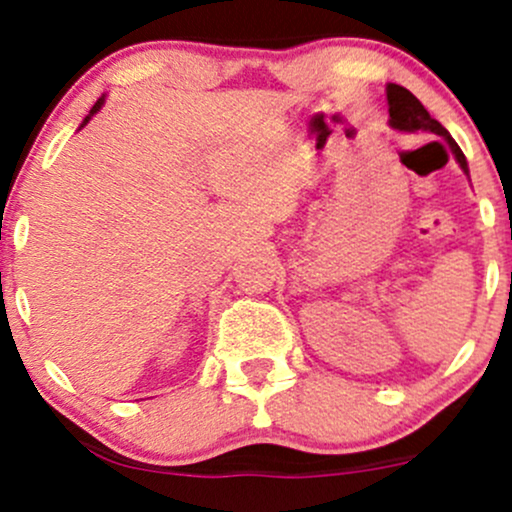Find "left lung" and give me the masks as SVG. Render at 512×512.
Returning a JSON list of instances; mask_svg holds the SVG:
<instances>
[{"label": "left lung", "instance_id": "obj_1", "mask_svg": "<svg viewBox=\"0 0 512 512\" xmlns=\"http://www.w3.org/2000/svg\"><path fill=\"white\" fill-rule=\"evenodd\" d=\"M387 103H390V125L392 127L404 129V132L426 129V132H433V134H440V137H445L448 139L452 154H455V158H457V163H460L464 173H467V158H464L462 149L455 144V139L450 137L448 129L428 115V110L421 105V101L414 96V93L407 91L404 86L390 84L387 86Z\"/></svg>", "mask_w": 512, "mask_h": 512}]
</instances>
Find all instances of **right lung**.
Instances as JSON below:
<instances>
[{"instance_id":"right-lung-1","label":"right lung","mask_w":512,"mask_h":512,"mask_svg":"<svg viewBox=\"0 0 512 512\" xmlns=\"http://www.w3.org/2000/svg\"><path fill=\"white\" fill-rule=\"evenodd\" d=\"M101 105H103V98H98V101H96V105H93V108H91V113H88V117H86V120H84V125H86V122H88V120H91V117H93V115H96V113H98V110H101Z\"/></svg>"}]
</instances>
